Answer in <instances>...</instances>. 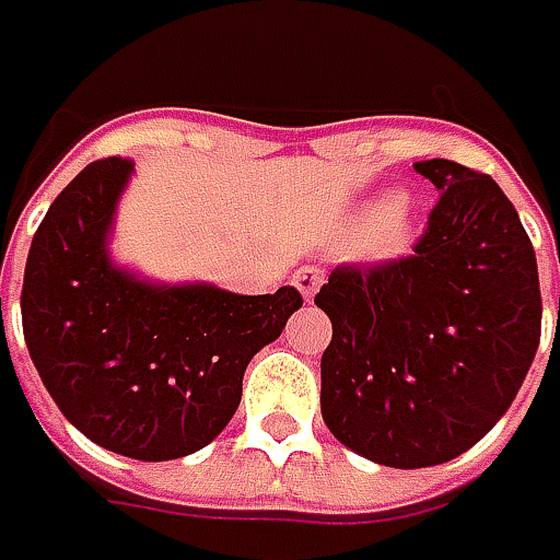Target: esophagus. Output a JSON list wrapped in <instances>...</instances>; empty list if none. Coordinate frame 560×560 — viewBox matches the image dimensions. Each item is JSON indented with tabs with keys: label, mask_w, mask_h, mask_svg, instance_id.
I'll return each mask as SVG.
<instances>
[{
	"label": "esophagus",
	"mask_w": 560,
	"mask_h": 560,
	"mask_svg": "<svg viewBox=\"0 0 560 560\" xmlns=\"http://www.w3.org/2000/svg\"><path fill=\"white\" fill-rule=\"evenodd\" d=\"M292 283L299 287V292H302L305 299H314L317 287L324 283V270L317 268V265H305V268H299L292 273Z\"/></svg>",
	"instance_id": "1"
}]
</instances>
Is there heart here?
Returning a JSON list of instances; mask_svg holds the SVG:
<instances>
[{"mask_svg":"<svg viewBox=\"0 0 560 560\" xmlns=\"http://www.w3.org/2000/svg\"><path fill=\"white\" fill-rule=\"evenodd\" d=\"M415 230V208L405 196H389L374 208L361 233V248L374 258H393L408 246Z\"/></svg>","mask_w":560,"mask_h":560,"instance_id":"obj_1","label":"heart"}]
</instances>
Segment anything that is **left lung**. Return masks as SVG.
I'll return each mask as SVG.
<instances>
[{"label": "left lung", "instance_id": "obj_1", "mask_svg": "<svg viewBox=\"0 0 560 560\" xmlns=\"http://www.w3.org/2000/svg\"><path fill=\"white\" fill-rule=\"evenodd\" d=\"M440 189L415 255L342 265L314 295L334 339L320 415L386 467H433L511 408L542 334L536 252L499 184L448 159L415 164Z\"/></svg>", "mask_w": 560, "mask_h": 560}]
</instances>
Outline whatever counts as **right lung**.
<instances>
[{"label":"right lung","instance_id":"1","mask_svg":"<svg viewBox=\"0 0 560 560\" xmlns=\"http://www.w3.org/2000/svg\"><path fill=\"white\" fill-rule=\"evenodd\" d=\"M130 171L127 159H102L58 192L31 243L21 320L43 386L86 440L171 462L230 423L248 361L283 334L302 295L167 287L118 268L108 236Z\"/></svg>","mask_w":560,"mask_h":560}]
</instances>
